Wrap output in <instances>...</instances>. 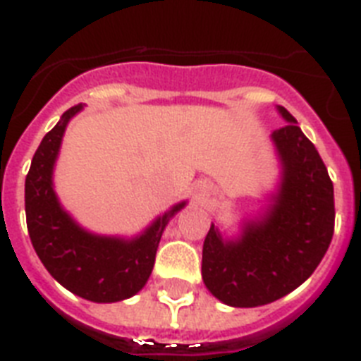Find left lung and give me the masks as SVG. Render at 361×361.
I'll return each mask as SVG.
<instances>
[{
    "mask_svg": "<svg viewBox=\"0 0 361 361\" xmlns=\"http://www.w3.org/2000/svg\"><path fill=\"white\" fill-rule=\"evenodd\" d=\"M272 133L283 163L280 194L269 214L247 224L238 241L224 243L214 225L203 241L202 276L207 289L233 307L276 302L316 271L334 234V189L324 159L300 130L294 116Z\"/></svg>",
    "mask_w": 361,
    "mask_h": 361,
    "instance_id": "left-lung-1",
    "label": "left lung"
}]
</instances>
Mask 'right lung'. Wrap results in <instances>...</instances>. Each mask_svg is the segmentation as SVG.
<instances>
[{
  "mask_svg": "<svg viewBox=\"0 0 361 361\" xmlns=\"http://www.w3.org/2000/svg\"><path fill=\"white\" fill-rule=\"evenodd\" d=\"M81 105L71 106L52 130L45 134L25 180L27 228L36 255L47 271L65 289L98 303L120 302L133 296L149 280L156 250L169 218L180 203L158 218L133 241L102 238L85 233L61 211L52 190V167L65 127Z\"/></svg>",
  "mask_w": 361,
  "mask_h": 361,
  "instance_id": "add662e5",
  "label": "right lung"
}]
</instances>
